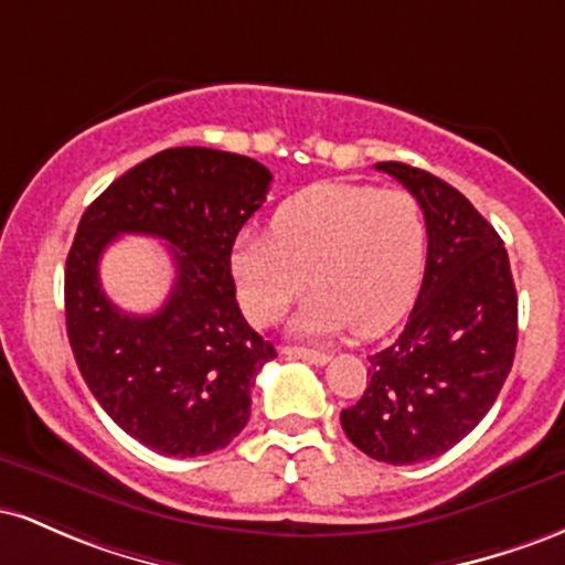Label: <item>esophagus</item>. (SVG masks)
<instances>
[{"instance_id":"esophagus-1","label":"esophagus","mask_w":565,"mask_h":565,"mask_svg":"<svg viewBox=\"0 0 565 565\" xmlns=\"http://www.w3.org/2000/svg\"><path fill=\"white\" fill-rule=\"evenodd\" d=\"M281 355H287V359H300V361H308V364H316V366H323L329 361L327 353H321V350H310V348H295V345H287L281 348Z\"/></svg>"}]
</instances>
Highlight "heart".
Returning a JSON list of instances; mask_svg holds the SVG:
<instances>
[{"instance_id": "heart-1", "label": "heart", "mask_w": 565, "mask_h": 565, "mask_svg": "<svg viewBox=\"0 0 565 565\" xmlns=\"http://www.w3.org/2000/svg\"><path fill=\"white\" fill-rule=\"evenodd\" d=\"M427 257V217L406 191L321 183L284 201L270 233H242L231 274L244 316L268 327L305 287L291 332L374 337L404 319Z\"/></svg>"}]
</instances>
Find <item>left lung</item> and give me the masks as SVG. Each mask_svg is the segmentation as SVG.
Instances as JSON below:
<instances>
[{
    "mask_svg": "<svg viewBox=\"0 0 565 565\" xmlns=\"http://www.w3.org/2000/svg\"><path fill=\"white\" fill-rule=\"evenodd\" d=\"M427 217L423 289L404 332L369 355V385L342 408L345 436L377 462L414 465L457 446L494 406L518 345V295L499 233L436 174L380 161Z\"/></svg>",
    "mask_w": 565,
    "mask_h": 565,
    "instance_id": "obj_1",
    "label": "left lung"
}]
</instances>
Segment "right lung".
I'll list each match as a JSON object with an SVG mask.
<instances>
[{
  "label": "right lung",
  "mask_w": 565,
  "mask_h": 565,
  "mask_svg": "<svg viewBox=\"0 0 565 565\" xmlns=\"http://www.w3.org/2000/svg\"><path fill=\"white\" fill-rule=\"evenodd\" d=\"M260 161L215 148H167L87 206L66 260V329L76 366L121 430L164 457L225 449L249 419L255 374L276 350L236 302L231 249L263 206ZM121 232L164 237L175 287L132 317L99 287V257Z\"/></svg>",
  "instance_id": "1"
}]
</instances>
